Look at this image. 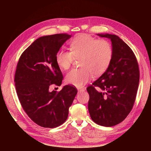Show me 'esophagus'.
I'll list each match as a JSON object with an SVG mask.
<instances>
[{"label":"esophagus","mask_w":151,"mask_h":151,"mask_svg":"<svg viewBox=\"0 0 151 151\" xmlns=\"http://www.w3.org/2000/svg\"><path fill=\"white\" fill-rule=\"evenodd\" d=\"M85 91L84 89H79L78 90V93H81V92H83V91Z\"/></svg>","instance_id":"esophagus-1"}]
</instances>
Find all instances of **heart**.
<instances>
[{
    "instance_id": "1",
    "label": "heart",
    "mask_w": 151,
    "mask_h": 151,
    "mask_svg": "<svg viewBox=\"0 0 151 151\" xmlns=\"http://www.w3.org/2000/svg\"><path fill=\"white\" fill-rule=\"evenodd\" d=\"M70 50L60 49L56 55L57 65L68 69L75 58L80 59L81 68L73 69L67 74L65 81L75 87L81 88L91 78L99 76L110 65L113 56L111 44L106 40H97L88 34H81L70 43Z\"/></svg>"
}]
</instances>
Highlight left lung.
Segmentation results:
<instances>
[{"label":"left lung","mask_w":151,"mask_h":151,"mask_svg":"<svg viewBox=\"0 0 151 151\" xmlns=\"http://www.w3.org/2000/svg\"><path fill=\"white\" fill-rule=\"evenodd\" d=\"M97 35L111 41L113 56L106 70L87 88L88 110L95 123L113 127L123 121L133 107L139 82V67L133 51L119 37Z\"/></svg>","instance_id":"8db88e82"}]
</instances>
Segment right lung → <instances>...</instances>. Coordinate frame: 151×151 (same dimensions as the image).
<instances>
[{
  "label": "right lung",
  "instance_id": "1",
  "mask_svg": "<svg viewBox=\"0 0 151 151\" xmlns=\"http://www.w3.org/2000/svg\"><path fill=\"white\" fill-rule=\"evenodd\" d=\"M70 37L58 34L39 37L24 51L17 63L15 82L19 101L28 117L44 128L52 129L66 121L77 93L69 85L58 92L49 89L51 85L62 84L63 75L56 55Z\"/></svg>",
  "mask_w": 151,
  "mask_h": 151
}]
</instances>
